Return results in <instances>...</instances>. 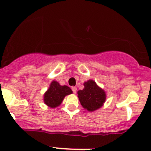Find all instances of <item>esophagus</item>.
Returning a JSON list of instances; mask_svg holds the SVG:
<instances>
[{
  "label": "esophagus",
  "mask_w": 151,
  "mask_h": 151,
  "mask_svg": "<svg viewBox=\"0 0 151 151\" xmlns=\"http://www.w3.org/2000/svg\"><path fill=\"white\" fill-rule=\"evenodd\" d=\"M72 91H73V93H75L76 92H77V87H76V86H72Z\"/></svg>",
  "instance_id": "obj_1"
}]
</instances>
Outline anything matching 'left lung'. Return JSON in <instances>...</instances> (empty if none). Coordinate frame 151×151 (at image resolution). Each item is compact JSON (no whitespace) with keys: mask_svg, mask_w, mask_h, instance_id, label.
I'll return each mask as SVG.
<instances>
[{"mask_svg":"<svg viewBox=\"0 0 151 151\" xmlns=\"http://www.w3.org/2000/svg\"><path fill=\"white\" fill-rule=\"evenodd\" d=\"M84 89L77 92L83 108L89 111H93L101 108L106 100L105 91L91 79L84 82Z\"/></svg>","mask_w":151,"mask_h":151,"instance_id":"8db88e82","label":"left lung"}]
</instances>
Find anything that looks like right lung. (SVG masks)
Listing matches in <instances>:
<instances>
[{"label":"right lung","mask_w":151,"mask_h":151,"mask_svg":"<svg viewBox=\"0 0 151 151\" xmlns=\"http://www.w3.org/2000/svg\"><path fill=\"white\" fill-rule=\"evenodd\" d=\"M71 93L72 91L69 86H61L58 81H52L49 89L45 93L44 102L50 108H56L61 104L65 96Z\"/></svg>","instance_id":"1"}]
</instances>
